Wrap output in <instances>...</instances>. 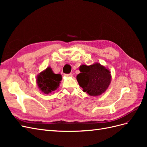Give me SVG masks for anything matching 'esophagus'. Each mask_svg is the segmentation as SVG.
<instances>
[{"instance_id": "34e87169", "label": "esophagus", "mask_w": 147, "mask_h": 147, "mask_svg": "<svg viewBox=\"0 0 147 147\" xmlns=\"http://www.w3.org/2000/svg\"><path fill=\"white\" fill-rule=\"evenodd\" d=\"M64 76L66 77H72V74L70 73L69 74H64Z\"/></svg>"}]
</instances>
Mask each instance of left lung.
Wrapping results in <instances>:
<instances>
[{"label":"left lung","instance_id":"1","mask_svg":"<svg viewBox=\"0 0 147 147\" xmlns=\"http://www.w3.org/2000/svg\"><path fill=\"white\" fill-rule=\"evenodd\" d=\"M80 73L77 80L83 91L91 96H98L104 93L109 86L112 75L110 70L100 63L80 66Z\"/></svg>","mask_w":147,"mask_h":147}]
</instances>
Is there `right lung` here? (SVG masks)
<instances>
[{
  "label": "right lung",
  "mask_w": 147,
  "mask_h": 147,
  "mask_svg": "<svg viewBox=\"0 0 147 147\" xmlns=\"http://www.w3.org/2000/svg\"><path fill=\"white\" fill-rule=\"evenodd\" d=\"M61 80V75L55 74L48 67L37 75L36 82L39 90L44 94H48L59 88Z\"/></svg>",
  "instance_id": "add662e5"
}]
</instances>
